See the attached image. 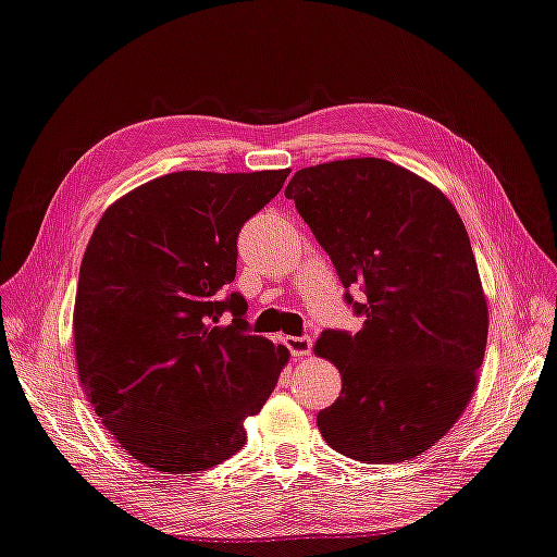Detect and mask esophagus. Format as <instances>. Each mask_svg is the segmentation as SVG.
<instances>
[{
	"mask_svg": "<svg viewBox=\"0 0 557 557\" xmlns=\"http://www.w3.org/2000/svg\"><path fill=\"white\" fill-rule=\"evenodd\" d=\"M283 342H286L288 351L293 356H298V359H302V356H308L310 349H312V339L310 337H286Z\"/></svg>",
	"mask_w": 557,
	"mask_h": 557,
	"instance_id": "obj_1",
	"label": "esophagus"
}]
</instances>
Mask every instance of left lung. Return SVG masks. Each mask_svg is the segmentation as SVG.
Returning a JSON list of instances; mask_svg holds the SVG:
<instances>
[{
    "label": "left lung",
    "instance_id": "obj_1",
    "mask_svg": "<svg viewBox=\"0 0 557 557\" xmlns=\"http://www.w3.org/2000/svg\"><path fill=\"white\" fill-rule=\"evenodd\" d=\"M286 196L342 286L366 293L354 302L363 327L327 330L314 344L342 375L337 403L318 414L320 434L366 463L424 454L466 412L487 344L463 220L434 184L377 157L306 166Z\"/></svg>",
    "mask_w": 557,
    "mask_h": 557
}]
</instances>
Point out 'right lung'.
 Listing matches in <instances>:
<instances>
[{"label": "right lung", "instance_id": "obj_1", "mask_svg": "<svg viewBox=\"0 0 557 557\" xmlns=\"http://www.w3.org/2000/svg\"><path fill=\"white\" fill-rule=\"evenodd\" d=\"M290 170L174 172L113 201L79 267L75 356L94 412L166 475L208 470L247 442L290 354L247 332L233 293L237 235ZM225 309L234 322L219 324Z\"/></svg>", "mask_w": 557, "mask_h": 557}]
</instances>
